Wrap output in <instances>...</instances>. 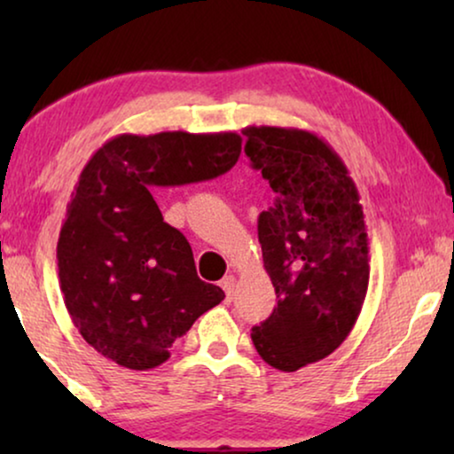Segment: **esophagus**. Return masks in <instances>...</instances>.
Returning a JSON list of instances; mask_svg holds the SVG:
<instances>
[{"instance_id":"34e87169","label":"esophagus","mask_w":454,"mask_h":454,"mask_svg":"<svg viewBox=\"0 0 454 454\" xmlns=\"http://www.w3.org/2000/svg\"><path fill=\"white\" fill-rule=\"evenodd\" d=\"M221 287H223V291H225V295H227V300L231 301L233 300V291H235V277H225L221 281Z\"/></svg>"}]
</instances>
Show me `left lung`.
Instances as JSON below:
<instances>
[{
    "label": "left lung",
    "mask_w": 454,
    "mask_h": 454,
    "mask_svg": "<svg viewBox=\"0 0 454 454\" xmlns=\"http://www.w3.org/2000/svg\"><path fill=\"white\" fill-rule=\"evenodd\" d=\"M244 151L275 192L258 216L277 308L252 328L258 356L281 372L320 362L356 326L370 281L356 184L337 153L297 128H244Z\"/></svg>",
    "instance_id": "left-lung-1"
}]
</instances>
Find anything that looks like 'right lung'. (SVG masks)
I'll use <instances>...</instances> for the list:
<instances>
[{
	"mask_svg": "<svg viewBox=\"0 0 454 454\" xmlns=\"http://www.w3.org/2000/svg\"><path fill=\"white\" fill-rule=\"evenodd\" d=\"M235 132L120 134L80 173L58 241L59 287L86 343L129 370H151L198 316L225 300L198 278L184 233L154 190L219 177L238 163Z\"/></svg>",
	"mask_w": 454,
	"mask_h": 454,
	"instance_id": "right-lung-1",
	"label": "right lung"
}]
</instances>
